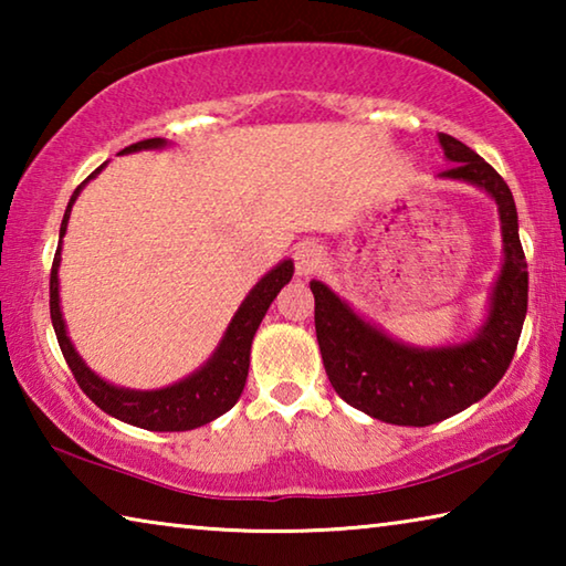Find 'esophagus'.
<instances>
[{
  "label": "esophagus",
  "instance_id": "esophagus-1",
  "mask_svg": "<svg viewBox=\"0 0 566 566\" xmlns=\"http://www.w3.org/2000/svg\"><path fill=\"white\" fill-rule=\"evenodd\" d=\"M324 262V252L319 244L302 242L294 247V270L300 276H312Z\"/></svg>",
  "mask_w": 566,
  "mask_h": 566
}]
</instances>
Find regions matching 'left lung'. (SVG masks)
I'll return each mask as SVG.
<instances>
[{
	"mask_svg": "<svg viewBox=\"0 0 566 566\" xmlns=\"http://www.w3.org/2000/svg\"><path fill=\"white\" fill-rule=\"evenodd\" d=\"M439 145L452 165L439 179L484 189L500 209L504 262L484 324L474 337L444 347H415L391 339L359 317L327 284L310 282L314 327L334 391L364 415L399 427L437 424L490 395L512 364L526 317L530 274L510 187L494 167L459 139L439 132Z\"/></svg>",
	"mask_w": 566,
	"mask_h": 566,
	"instance_id": "1",
	"label": "left lung"
}]
</instances>
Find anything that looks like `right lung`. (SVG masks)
Masks as SVG:
<instances>
[{
	"label": "right lung",
	"instance_id": "right-lung-1",
	"mask_svg": "<svg viewBox=\"0 0 566 566\" xmlns=\"http://www.w3.org/2000/svg\"><path fill=\"white\" fill-rule=\"evenodd\" d=\"M167 145V139L155 137L124 147L122 155H132V151L142 149H165ZM102 169L104 165L99 169H94L92 175L74 189L60 227V244H56L50 274V312L56 342H60V349L66 364H70L76 385L82 387L84 395H87L94 405L102 411H107L109 417L127 421V424L134 427L149 429V432H187V429L209 424V421H214L217 417H222L224 411L232 409L237 405V399L242 397L244 381L249 375L252 339L256 329H260L266 310H270V304L274 302V296L280 294L284 284H290L294 274V262L282 260L274 270L266 272L262 280L252 286V292L244 296V302L239 304V310L234 312V317L229 322L224 337L219 339L212 357H209L197 371H191L189 377L161 389H127L109 385V381L102 379L97 371H92L80 357V352L74 349L70 334H66V324L60 306L62 237L66 234V224H70L72 205L76 202V197H80L84 185L97 177Z\"/></svg>",
	"mask_w": 566,
	"mask_h": 566
}]
</instances>
